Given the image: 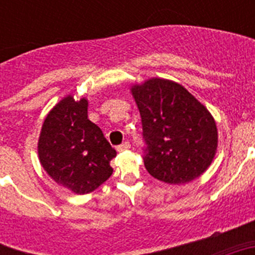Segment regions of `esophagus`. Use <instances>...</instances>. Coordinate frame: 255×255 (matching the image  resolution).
I'll list each match as a JSON object with an SVG mask.
<instances>
[{
    "instance_id": "obj_1",
    "label": "esophagus",
    "mask_w": 255,
    "mask_h": 255,
    "mask_svg": "<svg viewBox=\"0 0 255 255\" xmlns=\"http://www.w3.org/2000/svg\"><path fill=\"white\" fill-rule=\"evenodd\" d=\"M128 149H130L129 141H125V143H123L121 145H119V147H117V152H124V150H128Z\"/></svg>"
}]
</instances>
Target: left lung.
Returning <instances> with one entry per match:
<instances>
[{"label": "left lung", "mask_w": 255, "mask_h": 255, "mask_svg": "<svg viewBox=\"0 0 255 255\" xmlns=\"http://www.w3.org/2000/svg\"><path fill=\"white\" fill-rule=\"evenodd\" d=\"M130 92L140 112L148 172L171 185L206 172L218 145L216 121L206 106L167 79L150 78Z\"/></svg>", "instance_id": "8db88e82"}]
</instances>
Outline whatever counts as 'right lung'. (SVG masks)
Segmentation results:
<instances>
[{
    "label": "right lung",
    "instance_id": "add662e5",
    "mask_svg": "<svg viewBox=\"0 0 255 255\" xmlns=\"http://www.w3.org/2000/svg\"><path fill=\"white\" fill-rule=\"evenodd\" d=\"M42 167L58 185L75 194L96 190L112 175L116 150L88 119V100L64 97L47 114L38 139Z\"/></svg>",
    "mask_w": 255,
    "mask_h": 255
}]
</instances>
